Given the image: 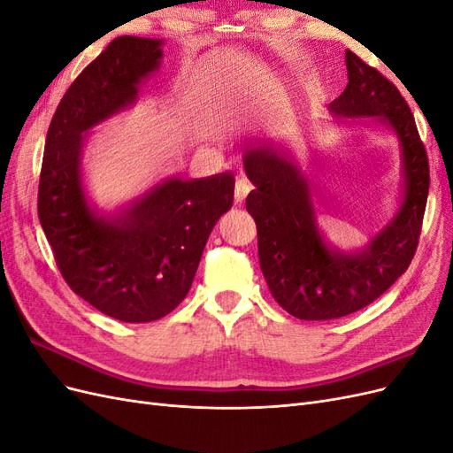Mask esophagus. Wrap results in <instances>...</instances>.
Listing matches in <instances>:
<instances>
[{"label": "esophagus", "instance_id": "esophagus-1", "mask_svg": "<svg viewBox=\"0 0 453 453\" xmlns=\"http://www.w3.org/2000/svg\"><path fill=\"white\" fill-rule=\"evenodd\" d=\"M250 190H251V185H250L248 180H238L236 181V190H234L236 203H242L245 200V196L250 195Z\"/></svg>", "mask_w": 453, "mask_h": 453}]
</instances>
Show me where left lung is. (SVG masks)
Returning a JSON list of instances; mask_svg holds the SVG:
<instances>
[{
    "mask_svg": "<svg viewBox=\"0 0 453 453\" xmlns=\"http://www.w3.org/2000/svg\"><path fill=\"white\" fill-rule=\"evenodd\" d=\"M348 87L328 111L368 119L393 132L403 160L399 210L363 250L326 243L318 226L311 183L303 168L270 147L243 153L255 188L245 208L257 223L260 270L276 303L298 319L344 318L386 293L412 263L429 195V160L408 104L396 87L346 50Z\"/></svg>",
    "mask_w": 453,
    "mask_h": 453,
    "instance_id": "8db88e82",
    "label": "left lung"
}]
</instances>
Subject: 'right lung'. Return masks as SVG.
<instances>
[{"label":"right lung","instance_id":"1","mask_svg":"<svg viewBox=\"0 0 453 453\" xmlns=\"http://www.w3.org/2000/svg\"><path fill=\"white\" fill-rule=\"evenodd\" d=\"M162 39L122 35L67 88L47 132L37 213L65 283L96 310L149 323L180 306L215 223L232 208L234 175L166 177L115 213L88 202V132L132 107L162 64Z\"/></svg>","mask_w":453,"mask_h":453}]
</instances>
